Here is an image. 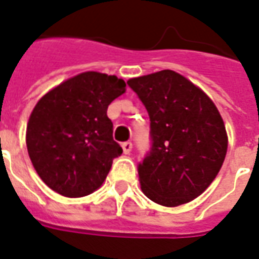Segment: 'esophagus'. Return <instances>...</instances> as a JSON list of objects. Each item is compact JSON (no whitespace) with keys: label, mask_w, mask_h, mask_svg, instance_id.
I'll return each instance as SVG.
<instances>
[{"label":"esophagus","mask_w":259,"mask_h":259,"mask_svg":"<svg viewBox=\"0 0 259 259\" xmlns=\"http://www.w3.org/2000/svg\"><path fill=\"white\" fill-rule=\"evenodd\" d=\"M122 148H123L124 154H130V151H132V148H133L132 141H124V143H122Z\"/></svg>","instance_id":"1"}]
</instances>
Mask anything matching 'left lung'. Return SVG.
<instances>
[{
    "label": "left lung",
    "mask_w": 259,
    "mask_h": 259,
    "mask_svg": "<svg viewBox=\"0 0 259 259\" xmlns=\"http://www.w3.org/2000/svg\"><path fill=\"white\" fill-rule=\"evenodd\" d=\"M149 116L151 148L137 166L152 202L176 207L198 198L227 155L224 120L210 97L171 70L127 81Z\"/></svg>",
    "instance_id": "8db88e82"
}]
</instances>
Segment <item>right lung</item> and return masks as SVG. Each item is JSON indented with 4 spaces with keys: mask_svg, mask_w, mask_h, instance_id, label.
<instances>
[{
    "mask_svg": "<svg viewBox=\"0 0 259 259\" xmlns=\"http://www.w3.org/2000/svg\"><path fill=\"white\" fill-rule=\"evenodd\" d=\"M124 88L115 75L88 71L38 101L28 119L26 144L32 166L49 188L81 198L104 183L112 160L122 155L107 108Z\"/></svg>",
    "mask_w": 259,
    "mask_h": 259,
    "instance_id": "add662e5",
    "label": "right lung"
}]
</instances>
